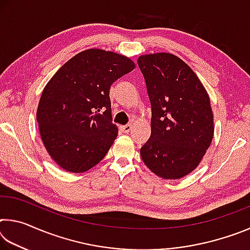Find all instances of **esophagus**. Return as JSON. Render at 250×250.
Segmentation results:
<instances>
[{
	"mask_svg": "<svg viewBox=\"0 0 250 250\" xmlns=\"http://www.w3.org/2000/svg\"><path fill=\"white\" fill-rule=\"evenodd\" d=\"M131 128H132V125H129V124H128V125H121V126H120L121 131H122V132H125V133H128V132H130Z\"/></svg>",
	"mask_w": 250,
	"mask_h": 250,
	"instance_id": "34e87169",
	"label": "esophagus"
}]
</instances>
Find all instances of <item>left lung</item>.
I'll use <instances>...</instances> for the list:
<instances>
[{
    "instance_id": "obj_1",
    "label": "left lung",
    "mask_w": 250,
    "mask_h": 250,
    "mask_svg": "<svg viewBox=\"0 0 250 250\" xmlns=\"http://www.w3.org/2000/svg\"><path fill=\"white\" fill-rule=\"evenodd\" d=\"M138 65L151 103V135L140 149L146 166L166 180L197 167L214 135L209 97L188 64L168 53L143 55Z\"/></svg>"
}]
</instances>
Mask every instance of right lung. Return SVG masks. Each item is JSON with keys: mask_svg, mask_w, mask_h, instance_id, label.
Wrapping results in <instances>:
<instances>
[{"mask_svg": "<svg viewBox=\"0 0 250 250\" xmlns=\"http://www.w3.org/2000/svg\"><path fill=\"white\" fill-rule=\"evenodd\" d=\"M134 67L128 57L91 48L69 59L46 84L37 122L45 149L62 168L83 173L104 158L118 135L110 86Z\"/></svg>", "mask_w": 250, "mask_h": 250, "instance_id": "obj_1", "label": "right lung"}]
</instances>
